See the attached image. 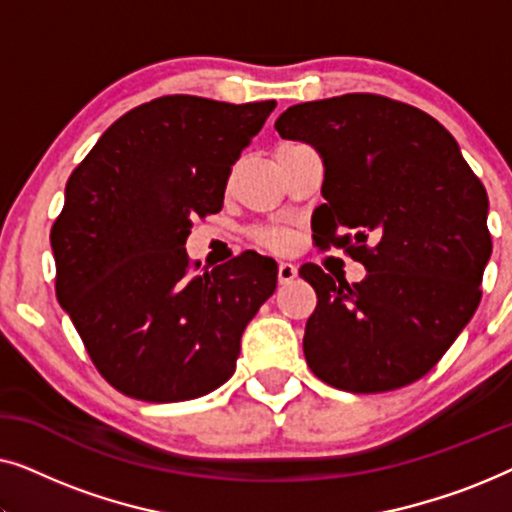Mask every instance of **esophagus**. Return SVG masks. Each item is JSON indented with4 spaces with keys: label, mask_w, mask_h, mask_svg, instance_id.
Returning <instances> with one entry per match:
<instances>
[{
    "label": "esophagus",
    "mask_w": 512,
    "mask_h": 512,
    "mask_svg": "<svg viewBox=\"0 0 512 512\" xmlns=\"http://www.w3.org/2000/svg\"><path fill=\"white\" fill-rule=\"evenodd\" d=\"M298 277V268L293 263H286V261H282L277 265V279H279V284H289V282H293V279Z\"/></svg>",
    "instance_id": "esophagus-1"
}]
</instances>
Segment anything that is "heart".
<instances>
[{
  "label": "heart",
  "instance_id": "1",
  "mask_svg": "<svg viewBox=\"0 0 512 512\" xmlns=\"http://www.w3.org/2000/svg\"><path fill=\"white\" fill-rule=\"evenodd\" d=\"M251 237H254L256 244H261V247L272 251H282L289 247L291 242V235L282 228H256Z\"/></svg>",
  "mask_w": 512,
  "mask_h": 512
}]
</instances>
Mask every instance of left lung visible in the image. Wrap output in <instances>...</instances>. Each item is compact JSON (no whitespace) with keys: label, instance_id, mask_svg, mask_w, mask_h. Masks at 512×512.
Returning a JSON list of instances; mask_svg holds the SVG:
<instances>
[{"label":"left lung","instance_id":"obj_1","mask_svg":"<svg viewBox=\"0 0 512 512\" xmlns=\"http://www.w3.org/2000/svg\"><path fill=\"white\" fill-rule=\"evenodd\" d=\"M326 165L312 233L363 263L359 284L305 263L317 291L303 352L335 389L382 394L424 377L464 331L492 256L487 191L422 109L373 93L303 102L277 118Z\"/></svg>","mask_w":512,"mask_h":512}]
</instances>
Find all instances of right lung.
Listing matches in <instances>:
<instances>
[{"instance_id": "right-lung-1", "label": "right lung", "mask_w": 512, "mask_h": 512, "mask_svg": "<svg viewBox=\"0 0 512 512\" xmlns=\"http://www.w3.org/2000/svg\"><path fill=\"white\" fill-rule=\"evenodd\" d=\"M275 107L158 97L109 125L69 177L51 228L55 293L121 394L188 401L235 373L277 265L249 251L198 272L184 244L193 219L221 212L235 160Z\"/></svg>"}]
</instances>
